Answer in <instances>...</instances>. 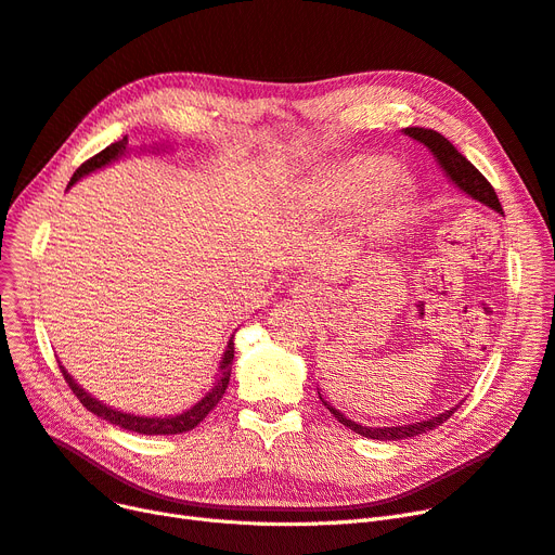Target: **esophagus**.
I'll list each match as a JSON object with an SVG mask.
<instances>
[{"mask_svg":"<svg viewBox=\"0 0 555 555\" xmlns=\"http://www.w3.org/2000/svg\"><path fill=\"white\" fill-rule=\"evenodd\" d=\"M291 293H293L295 297H301V299H306V297L315 295V288H313V283H311V281H299V283H295V285H293Z\"/></svg>","mask_w":555,"mask_h":555,"instance_id":"1","label":"esophagus"}]
</instances>
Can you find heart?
Wrapping results in <instances>:
<instances>
[{"label":"heart","instance_id":"1","mask_svg":"<svg viewBox=\"0 0 555 555\" xmlns=\"http://www.w3.org/2000/svg\"><path fill=\"white\" fill-rule=\"evenodd\" d=\"M386 159L382 157H357L336 167L320 188V205L326 212H350L359 205L371 201L386 176ZM379 201L388 203L400 196L398 182L386 180L379 189Z\"/></svg>","mask_w":555,"mask_h":555}]
</instances>
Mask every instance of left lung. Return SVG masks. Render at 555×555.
Wrapping results in <instances>:
<instances>
[{"mask_svg": "<svg viewBox=\"0 0 555 555\" xmlns=\"http://www.w3.org/2000/svg\"><path fill=\"white\" fill-rule=\"evenodd\" d=\"M402 132L406 137H412L414 141L423 143V146L429 153H433V157L439 164V169L446 173V178L453 182L460 192H464L468 198H474V201L487 205V208H491L494 212L503 215L501 201H499L494 188H491V184L487 182V178L443 134H439L437 130H425V128H404ZM318 396H320L322 404L330 409V412L334 414V418L338 423H343L345 427H350L352 433H357V435H361L365 439H377V441H400V439H409V437H418L423 433H429V429L439 427L443 421H448L450 416H453L457 412V406L462 404L460 402L455 406H450V409H446V412L429 416V418H425L421 423H406V425H393V427H371V425H361V423H357L352 418H347L343 412H338V409L332 402H326L322 398L320 388H318Z\"/></svg>", "mask_w": 555, "mask_h": 555, "instance_id": "obj_1", "label": "left lung"}]
</instances>
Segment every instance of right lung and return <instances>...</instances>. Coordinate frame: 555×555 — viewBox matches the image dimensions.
<instances>
[{"label": "right lung", "instance_id": "obj_1", "mask_svg": "<svg viewBox=\"0 0 555 555\" xmlns=\"http://www.w3.org/2000/svg\"><path fill=\"white\" fill-rule=\"evenodd\" d=\"M153 151H162V146H151ZM146 149H139V153H143ZM132 149L128 146V137H122L120 141L112 143V146H107L105 151H100L95 157L87 159L81 167L73 173L70 182H68V190L73 188V184L77 180H81L85 176L93 173V171H100L109 167L112 162H118L120 157L130 155ZM235 334L229 338V345H225V350L221 354V361H219V371H217V382L212 384V388L208 393H205L198 402H194L190 409H184V412L180 414H173V416H139V414H130V412H120V409H114L109 404H105L102 400L93 398L87 388H81L73 375L66 371L64 365L61 367V373H64L70 391L79 398V402L85 404L89 412H93L95 416L109 421L112 425H118L122 429H130V433H137V435H180V433H190V429H194L205 416H208L212 409L217 406V402L223 398L225 388H229V379H231V365H233V357H235V343H233Z\"/></svg>", "mask_w": 555, "mask_h": 555}]
</instances>
